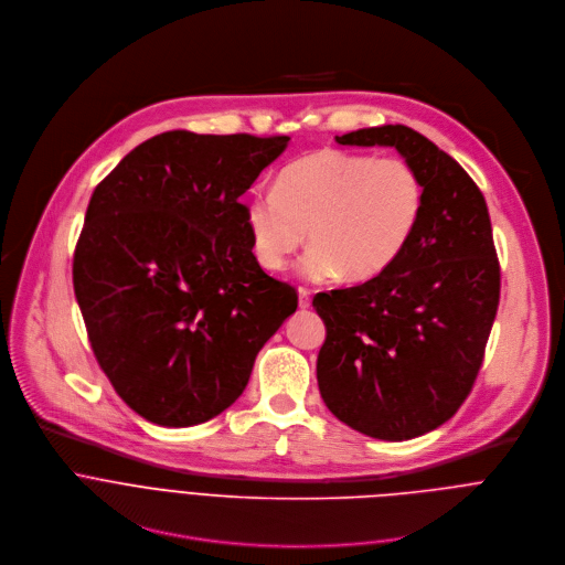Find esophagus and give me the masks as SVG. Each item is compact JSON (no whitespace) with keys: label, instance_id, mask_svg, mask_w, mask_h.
<instances>
[{"label":"esophagus","instance_id":"esophagus-1","mask_svg":"<svg viewBox=\"0 0 565 565\" xmlns=\"http://www.w3.org/2000/svg\"><path fill=\"white\" fill-rule=\"evenodd\" d=\"M299 308H310V290L306 288H299Z\"/></svg>","mask_w":565,"mask_h":565}]
</instances>
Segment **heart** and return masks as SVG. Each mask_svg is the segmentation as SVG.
<instances>
[{
    "mask_svg": "<svg viewBox=\"0 0 565 565\" xmlns=\"http://www.w3.org/2000/svg\"><path fill=\"white\" fill-rule=\"evenodd\" d=\"M423 205V183L405 160L319 149L288 166L275 188L250 192L244 221L257 264L270 273L288 266L308 230L303 279L344 273L366 281L407 248Z\"/></svg>",
    "mask_w": 565,
    "mask_h": 565,
    "instance_id": "obj_1",
    "label": "heart"
}]
</instances>
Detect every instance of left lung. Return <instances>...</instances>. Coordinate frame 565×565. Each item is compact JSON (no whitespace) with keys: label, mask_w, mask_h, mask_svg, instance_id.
<instances>
[{"label":"left lung","mask_w":565,"mask_h":565,"mask_svg":"<svg viewBox=\"0 0 565 565\" xmlns=\"http://www.w3.org/2000/svg\"><path fill=\"white\" fill-rule=\"evenodd\" d=\"M335 140L395 147L416 170L425 205L407 248L382 275L312 299L327 327L317 384L351 429L409 440L460 409L486 355L501 295L490 212L469 174L412 127Z\"/></svg>","instance_id":"1"}]
</instances>
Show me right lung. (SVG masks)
I'll return each mask as SVG.
<instances>
[{"label": "right lung", "instance_id": "add662e5", "mask_svg": "<svg viewBox=\"0 0 565 565\" xmlns=\"http://www.w3.org/2000/svg\"><path fill=\"white\" fill-rule=\"evenodd\" d=\"M288 140L166 131L94 190L73 255L75 299L100 369L153 425L225 412L297 310L295 288L257 264L238 203Z\"/></svg>", "mask_w": 565, "mask_h": 565}]
</instances>
